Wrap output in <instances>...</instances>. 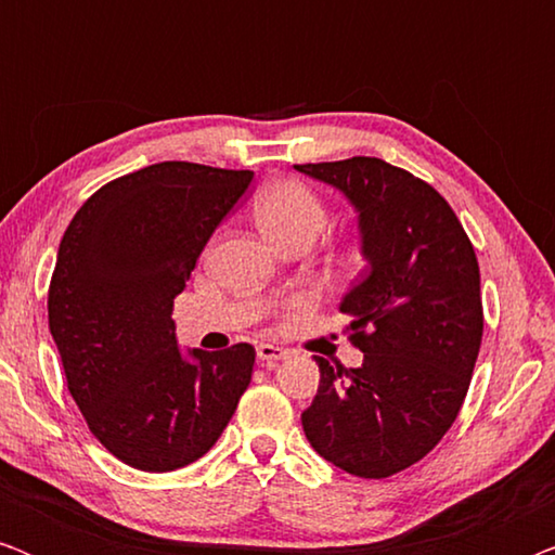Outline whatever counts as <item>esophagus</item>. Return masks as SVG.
Masks as SVG:
<instances>
[{"label": "esophagus", "instance_id": "obj_1", "mask_svg": "<svg viewBox=\"0 0 555 555\" xmlns=\"http://www.w3.org/2000/svg\"><path fill=\"white\" fill-rule=\"evenodd\" d=\"M257 359L262 361V366H272V363L287 359V351L283 346L275 344H260L257 346Z\"/></svg>", "mask_w": 555, "mask_h": 555}]
</instances>
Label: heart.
I'll return each instance as SVG.
<instances>
[{"mask_svg":"<svg viewBox=\"0 0 555 555\" xmlns=\"http://www.w3.org/2000/svg\"><path fill=\"white\" fill-rule=\"evenodd\" d=\"M257 224L270 240H285L293 234H318L325 224V207L313 189L298 179H280L264 186L255 202Z\"/></svg>","mask_w":555,"mask_h":555,"instance_id":"b5f03b06","label":"heart"}]
</instances>
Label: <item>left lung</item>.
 Returning <instances> with one entry per match:
<instances>
[{
	"label": "left lung",
	"mask_w": 555,
	"mask_h": 555,
	"mask_svg": "<svg viewBox=\"0 0 555 555\" xmlns=\"http://www.w3.org/2000/svg\"><path fill=\"white\" fill-rule=\"evenodd\" d=\"M359 211L366 270L340 300L359 369H321L302 431L323 460L382 480L435 450L457 420L482 340L480 268L435 186L382 158L298 164Z\"/></svg>",
	"instance_id": "1"
}]
</instances>
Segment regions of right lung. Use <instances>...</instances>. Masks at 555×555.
<instances>
[{
  "label": "right lung",
  "mask_w": 555,
  "mask_h": 555,
  "mask_svg": "<svg viewBox=\"0 0 555 555\" xmlns=\"http://www.w3.org/2000/svg\"><path fill=\"white\" fill-rule=\"evenodd\" d=\"M253 177L151 164L98 189L63 234L48 293L50 333L90 431L128 467L192 465L215 447L249 386L253 346L184 356L171 310Z\"/></svg>",
  "instance_id": "obj_1"
}]
</instances>
